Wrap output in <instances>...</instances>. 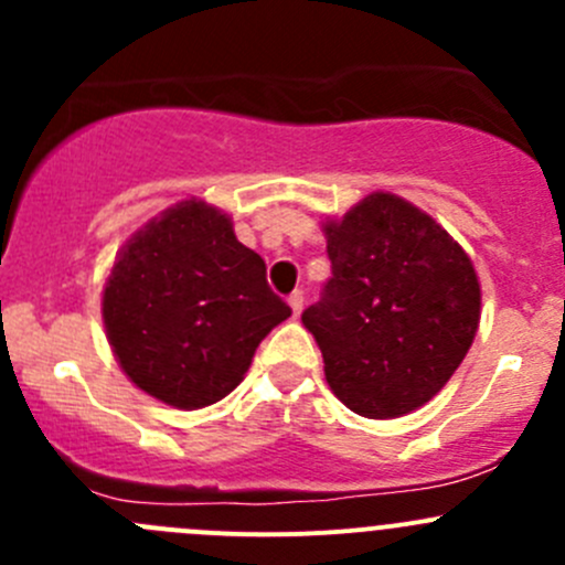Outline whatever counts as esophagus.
<instances>
[{"label": "esophagus", "mask_w": 565, "mask_h": 565, "mask_svg": "<svg viewBox=\"0 0 565 565\" xmlns=\"http://www.w3.org/2000/svg\"><path fill=\"white\" fill-rule=\"evenodd\" d=\"M303 303H306L303 292L289 295V309H292V317H300V311H303Z\"/></svg>", "instance_id": "esophagus-1"}]
</instances>
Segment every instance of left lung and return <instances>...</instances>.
<instances>
[{"instance_id":"obj_1","label":"left lung","mask_w":565,"mask_h":565,"mask_svg":"<svg viewBox=\"0 0 565 565\" xmlns=\"http://www.w3.org/2000/svg\"><path fill=\"white\" fill-rule=\"evenodd\" d=\"M333 278L303 311L324 380L363 418H402L437 396L465 361L481 284L467 250L388 191L322 221Z\"/></svg>"}]
</instances>
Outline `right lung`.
<instances>
[{"label": "right lung", "instance_id": "add662e5", "mask_svg": "<svg viewBox=\"0 0 565 565\" xmlns=\"http://www.w3.org/2000/svg\"><path fill=\"white\" fill-rule=\"evenodd\" d=\"M100 315L125 377L177 409L221 402L246 377L259 341L292 311L232 215L182 199L117 250Z\"/></svg>", "mask_w": 565, "mask_h": 565}]
</instances>
